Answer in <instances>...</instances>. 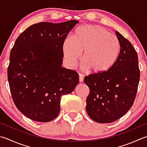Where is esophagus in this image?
<instances>
[{"mask_svg":"<svg viewBox=\"0 0 147 147\" xmlns=\"http://www.w3.org/2000/svg\"><path fill=\"white\" fill-rule=\"evenodd\" d=\"M83 80H84V76L82 74H79V82H83Z\"/></svg>","mask_w":147,"mask_h":147,"instance_id":"1","label":"esophagus"}]
</instances>
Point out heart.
I'll list each match as a JSON object with an SVG mask.
<instances>
[{
  "label": "heart",
  "mask_w": 147,
  "mask_h": 147,
  "mask_svg": "<svg viewBox=\"0 0 147 147\" xmlns=\"http://www.w3.org/2000/svg\"><path fill=\"white\" fill-rule=\"evenodd\" d=\"M120 51L117 37L99 25H87L76 30L71 39H65L62 52L67 64L74 67L83 51V69L94 74L110 70L116 62Z\"/></svg>",
  "instance_id": "1"
}]
</instances>
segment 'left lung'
<instances>
[{"instance_id":"left-lung-1","label":"left lung","mask_w":147,"mask_h":147,"mask_svg":"<svg viewBox=\"0 0 147 147\" xmlns=\"http://www.w3.org/2000/svg\"><path fill=\"white\" fill-rule=\"evenodd\" d=\"M115 32L120 43L116 62L105 73H93L84 78L90 90L86 100L87 113L91 119L101 123L115 121L130 110L140 82L136 51L128 39Z\"/></svg>"}]
</instances>
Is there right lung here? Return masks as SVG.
<instances>
[{"label":"right lung","instance_id":"right-lung-1","mask_svg":"<svg viewBox=\"0 0 147 147\" xmlns=\"http://www.w3.org/2000/svg\"><path fill=\"white\" fill-rule=\"evenodd\" d=\"M79 22L32 25L16 39L9 57L7 79L18 110L30 119L51 121L58 116L62 96L79 83V74L62 67V45Z\"/></svg>","mask_w":147,"mask_h":147}]
</instances>
